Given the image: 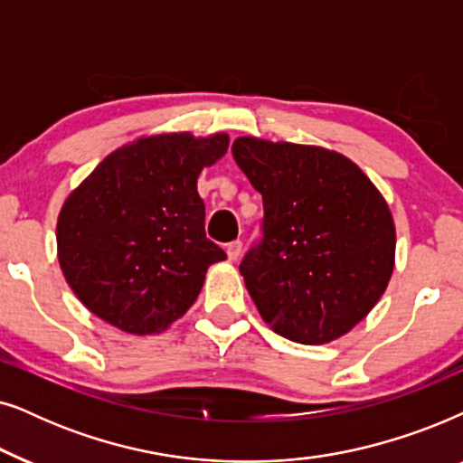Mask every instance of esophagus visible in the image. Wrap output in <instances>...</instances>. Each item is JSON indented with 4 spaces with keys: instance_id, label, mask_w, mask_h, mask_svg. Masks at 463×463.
Segmentation results:
<instances>
[{
    "instance_id": "esophagus-1",
    "label": "esophagus",
    "mask_w": 463,
    "mask_h": 463,
    "mask_svg": "<svg viewBox=\"0 0 463 463\" xmlns=\"http://www.w3.org/2000/svg\"><path fill=\"white\" fill-rule=\"evenodd\" d=\"M241 251H243V243L241 241H231L226 245V254H228V260H232L235 262L239 256H241Z\"/></svg>"
}]
</instances>
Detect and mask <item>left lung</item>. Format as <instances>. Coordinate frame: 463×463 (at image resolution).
<instances>
[{"label":"left lung","mask_w":463,"mask_h":463,"mask_svg":"<svg viewBox=\"0 0 463 463\" xmlns=\"http://www.w3.org/2000/svg\"><path fill=\"white\" fill-rule=\"evenodd\" d=\"M232 156L262 194V239L239 264L262 319L294 343L343 336L390 283L396 228L385 199L324 147L239 137Z\"/></svg>","instance_id":"1"}]
</instances>
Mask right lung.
Masks as SVG:
<instances>
[{"label":"right lung","mask_w":463,"mask_h":463,"mask_svg":"<svg viewBox=\"0 0 463 463\" xmlns=\"http://www.w3.org/2000/svg\"><path fill=\"white\" fill-rule=\"evenodd\" d=\"M228 135H154L118 147L67 196L59 264L82 305L131 335L180 319L224 250L205 237L203 167L226 154Z\"/></svg>","instance_id":"1"}]
</instances>
